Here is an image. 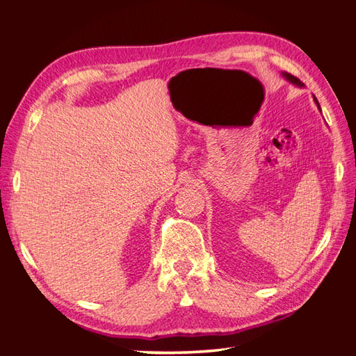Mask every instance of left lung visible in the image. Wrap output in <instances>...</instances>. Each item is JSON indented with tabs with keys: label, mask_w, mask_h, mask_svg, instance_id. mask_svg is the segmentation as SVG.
I'll return each mask as SVG.
<instances>
[{
	"label": "left lung",
	"mask_w": 356,
	"mask_h": 356,
	"mask_svg": "<svg viewBox=\"0 0 356 356\" xmlns=\"http://www.w3.org/2000/svg\"><path fill=\"white\" fill-rule=\"evenodd\" d=\"M282 76H284L285 80L290 81V83H293V85H296V86H299V88H302V86H304V83H301V80L296 79V76H293V75H290L289 72H282ZM313 99H315L316 106L319 108V111H321V106H319V103H318V100H316V97H313Z\"/></svg>",
	"instance_id": "1"
}]
</instances>
